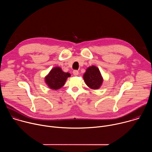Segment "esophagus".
<instances>
[{
  "label": "esophagus",
  "instance_id": "obj_1",
  "mask_svg": "<svg viewBox=\"0 0 152 152\" xmlns=\"http://www.w3.org/2000/svg\"><path fill=\"white\" fill-rule=\"evenodd\" d=\"M73 75H74L75 76H77L78 74H79V71H78V70H73Z\"/></svg>",
  "mask_w": 152,
  "mask_h": 152
}]
</instances>
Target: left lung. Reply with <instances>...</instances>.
<instances>
[{"label": "left lung", "instance_id": "obj_1", "mask_svg": "<svg viewBox=\"0 0 152 152\" xmlns=\"http://www.w3.org/2000/svg\"><path fill=\"white\" fill-rule=\"evenodd\" d=\"M83 79L90 88L97 90L100 87L103 78L99 69L96 66L88 67L83 75Z\"/></svg>", "mask_w": 152, "mask_h": 152}]
</instances>
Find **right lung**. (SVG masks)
Here are the masks:
<instances>
[{
	"label": "right lung",
	"mask_w": 152,
	"mask_h": 152,
	"mask_svg": "<svg viewBox=\"0 0 152 152\" xmlns=\"http://www.w3.org/2000/svg\"><path fill=\"white\" fill-rule=\"evenodd\" d=\"M70 76L69 73H65L60 67H56L51 70L45 77V81L51 89L58 90L65 84L67 79Z\"/></svg>",
	"instance_id": "1"
}]
</instances>
